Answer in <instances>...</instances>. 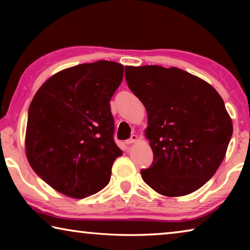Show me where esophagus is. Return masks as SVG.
I'll use <instances>...</instances> for the list:
<instances>
[{
    "mask_svg": "<svg viewBox=\"0 0 250 250\" xmlns=\"http://www.w3.org/2000/svg\"><path fill=\"white\" fill-rule=\"evenodd\" d=\"M138 137L135 134H132L131 135V138L128 139V140H125V145H131V143H134L135 141H137Z\"/></svg>",
    "mask_w": 250,
    "mask_h": 250,
    "instance_id": "obj_1",
    "label": "esophagus"
}]
</instances>
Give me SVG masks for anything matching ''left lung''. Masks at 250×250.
I'll return each mask as SVG.
<instances>
[{
  "instance_id": "8db88e82",
  "label": "left lung",
  "mask_w": 250,
  "mask_h": 250,
  "mask_svg": "<svg viewBox=\"0 0 250 250\" xmlns=\"http://www.w3.org/2000/svg\"><path fill=\"white\" fill-rule=\"evenodd\" d=\"M128 87L147 112L146 138L153 162L141 170L146 183L166 196L202 188L217 171L232 134L218 92L201 78L162 66H126Z\"/></svg>"
}]
</instances>
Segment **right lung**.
<instances>
[{
    "mask_svg": "<svg viewBox=\"0 0 250 250\" xmlns=\"http://www.w3.org/2000/svg\"><path fill=\"white\" fill-rule=\"evenodd\" d=\"M124 66L99 61L62 70L43 83L28 109L26 155L42 180L75 198L98 193L110 181L116 145L110 100Z\"/></svg>",
    "mask_w": 250,
    "mask_h": 250,
    "instance_id": "1",
    "label": "right lung"
}]
</instances>
